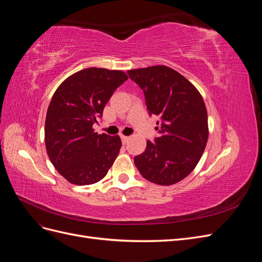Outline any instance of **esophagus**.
Here are the masks:
<instances>
[{
    "label": "esophagus",
    "mask_w": 262,
    "mask_h": 262,
    "mask_svg": "<svg viewBox=\"0 0 262 262\" xmlns=\"http://www.w3.org/2000/svg\"><path fill=\"white\" fill-rule=\"evenodd\" d=\"M121 141H122V143H123V144H125V143H128V141H129V137H125V136H121Z\"/></svg>",
    "instance_id": "1"
}]
</instances>
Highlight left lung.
<instances>
[{"instance_id":"left-lung-1","label":"left lung","mask_w":262,"mask_h":262,"mask_svg":"<svg viewBox=\"0 0 262 262\" xmlns=\"http://www.w3.org/2000/svg\"><path fill=\"white\" fill-rule=\"evenodd\" d=\"M145 96L148 114L161 117L160 137L147 141L134 164L146 180L170 186L191 172L209 137L208 113L201 94L185 76L165 66L129 70Z\"/></svg>"}]
</instances>
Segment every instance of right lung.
<instances>
[{
	"mask_svg": "<svg viewBox=\"0 0 262 262\" xmlns=\"http://www.w3.org/2000/svg\"><path fill=\"white\" fill-rule=\"evenodd\" d=\"M126 80L122 71L89 68L69 76L53 94L45 123L46 148L55 169L71 184L101 180L117 158L120 138L94 132L93 124Z\"/></svg>",
	"mask_w": 262,
	"mask_h": 262,
	"instance_id": "1",
	"label": "right lung"
}]
</instances>
